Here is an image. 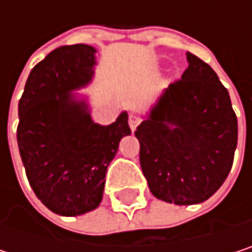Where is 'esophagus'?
I'll return each mask as SVG.
<instances>
[{"label": "esophagus", "mask_w": 252, "mask_h": 252, "mask_svg": "<svg viewBox=\"0 0 252 252\" xmlns=\"http://www.w3.org/2000/svg\"><path fill=\"white\" fill-rule=\"evenodd\" d=\"M128 124H129V128L134 131L137 126H138V124H140V118L137 117V115H129V120H128Z\"/></svg>", "instance_id": "obj_1"}]
</instances>
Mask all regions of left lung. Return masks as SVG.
Listing matches in <instances>:
<instances>
[{
    "label": "left lung",
    "mask_w": 252,
    "mask_h": 252,
    "mask_svg": "<svg viewBox=\"0 0 252 252\" xmlns=\"http://www.w3.org/2000/svg\"><path fill=\"white\" fill-rule=\"evenodd\" d=\"M187 60L182 77L169 84L135 131L152 194L175 204L210 198L230 172L238 143L227 89L198 57L188 52Z\"/></svg>",
    "instance_id": "8db88e82"
}]
</instances>
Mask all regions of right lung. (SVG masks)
Wrapping results in <instances>:
<instances>
[{
    "label": "right lung",
    "instance_id": "right-lung-1",
    "mask_svg": "<svg viewBox=\"0 0 252 252\" xmlns=\"http://www.w3.org/2000/svg\"><path fill=\"white\" fill-rule=\"evenodd\" d=\"M94 52L83 43L57 48L33 67L19 102L17 143L29 184L61 216L99 206L108 165L131 134L126 112L99 126L68 94L90 81Z\"/></svg>",
    "mask_w": 252,
    "mask_h": 252
}]
</instances>
